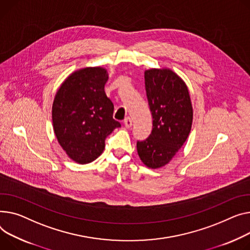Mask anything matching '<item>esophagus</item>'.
Segmentation results:
<instances>
[{"mask_svg": "<svg viewBox=\"0 0 250 250\" xmlns=\"http://www.w3.org/2000/svg\"><path fill=\"white\" fill-rule=\"evenodd\" d=\"M124 124H125V126L129 128L131 125H132V121L130 120V118H126L125 121H124Z\"/></svg>", "mask_w": 250, "mask_h": 250, "instance_id": "esophagus-1", "label": "esophagus"}]
</instances>
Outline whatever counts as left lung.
<instances>
[{
	"mask_svg": "<svg viewBox=\"0 0 250 250\" xmlns=\"http://www.w3.org/2000/svg\"><path fill=\"white\" fill-rule=\"evenodd\" d=\"M153 130L137 143L138 155L149 169H160L171 162L187 141L193 123V107L188 86L169 68L145 71Z\"/></svg>",
	"mask_w": 250,
	"mask_h": 250,
	"instance_id": "8db88e82",
	"label": "left lung"
}]
</instances>
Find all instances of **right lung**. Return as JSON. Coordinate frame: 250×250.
I'll return each mask as SVG.
<instances>
[{"label":"right lung","instance_id":"obj_1","mask_svg":"<svg viewBox=\"0 0 250 250\" xmlns=\"http://www.w3.org/2000/svg\"><path fill=\"white\" fill-rule=\"evenodd\" d=\"M108 72L88 66L69 74L58 88L52 104L56 139L72 161L93 162L104 149V140L121 124L112 119L113 104L104 85Z\"/></svg>","mask_w":250,"mask_h":250}]
</instances>
